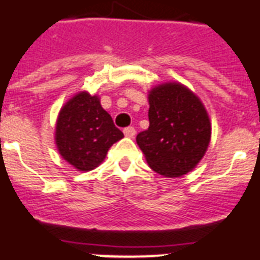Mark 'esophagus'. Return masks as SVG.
Segmentation results:
<instances>
[{
    "instance_id": "esophagus-1",
    "label": "esophagus",
    "mask_w": 260,
    "mask_h": 260,
    "mask_svg": "<svg viewBox=\"0 0 260 260\" xmlns=\"http://www.w3.org/2000/svg\"><path fill=\"white\" fill-rule=\"evenodd\" d=\"M124 135H125L126 138H135V135H136V129H135L134 126H126L125 129H124Z\"/></svg>"
}]
</instances>
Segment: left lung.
<instances>
[{"label":"left lung","instance_id":"obj_1","mask_svg":"<svg viewBox=\"0 0 260 260\" xmlns=\"http://www.w3.org/2000/svg\"><path fill=\"white\" fill-rule=\"evenodd\" d=\"M148 129L136 143L148 166L163 177H182L197 166L210 142L212 126L205 106L179 82L148 91Z\"/></svg>","mask_w":260,"mask_h":260}]
</instances>
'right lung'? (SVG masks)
I'll return each instance as SVG.
<instances>
[{
    "label": "right lung",
    "mask_w": 260,
    "mask_h": 260,
    "mask_svg": "<svg viewBox=\"0 0 260 260\" xmlns=\"http://www.w3.org/2000/svg\"><path fill=\"white\" fill-rule=\"evenodd\" d=\"M124 138L98 95L79 91L63 105L55 126L59 154L78 171L100 166L114 143Z\"/></svg>",
    "instance_id": "add662e5"
}]
</instances>
